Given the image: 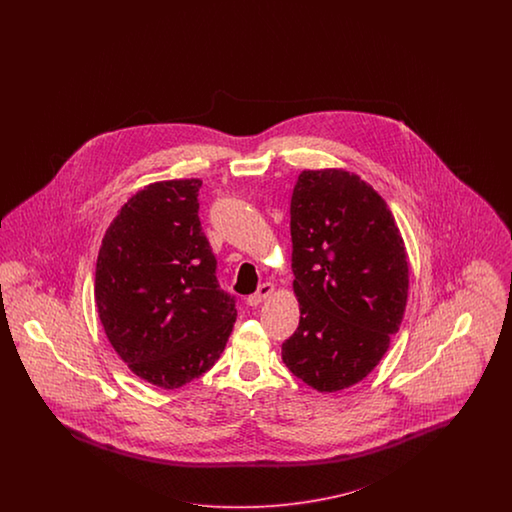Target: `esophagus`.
Returning a JSON list of instances; mask_svg holds the SVG:
<instances>
[{
    "label": "esophagus",
    "mask_w": 512,
    "mask_h": 512,
    "mask_svg": "<svg viewBox=\"0 0 512 512\" xmlns=\"http://www.w3.org/2000/svg\"><path fill=\"white\" fill-rule=\"evenodd\" d=\"M274 289H276V287H274L272 283H263L257 293L248 296V306H259V304H263L264 300L274 293Z\"/></svg>",
    "instance_id": "1"
}]
</instances>
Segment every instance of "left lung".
<instances>
[{"label":"left lung","mask_w":512,"mask_h":512,"mask_svg":"<svg viewBox=\"0 0 512 512\" xmlns=\"http://www.w3.org/2000/svg\"><path fill=\"white\" fill-rule=\"evenodd\" d=\"M291 240L300 321L281 358L319 392L353 387L402 325L409 264L400 229L355 172L308 169L293 189Z\"/></svg>","instance_id":"1"}]
</instances>
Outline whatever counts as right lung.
I'll use <instances>...</instances> for the list:
<instances>
[{
  "label": "right lung",
  "instance_id": "add662e5",
  "mask_svg": "<svg viewBox=\"0 0 512 512\" xmlns=\"http://www.w3.org/2000/svg\"><path fill=\"white\" fill-rule=\"evenodd\" d=\"M199 178L148 184L110 221L95 264V306L127 368L180 388L221 357L236 321L202 233Z\"/></svg>",
  "mask_w": 512,
  "mask_h": 512
}]
</instances>
